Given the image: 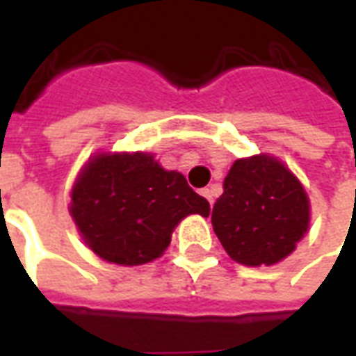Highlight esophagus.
I'll use <instances>...</instances> for the list:
<instances>
[{
    "mask_svg": "<svg viewBox=\"0 0 356 356\" xmlns=\"http://www.w3.org/2000/svg\"><path fill=\"white\" fill-rule=\"evenodd\" d=\"M202 196L209 202V206H213V202H216L213 200V196H216V193H213V186H211V188H204V191H202Z\"/></svg>",
    "mask_w": 356,
    "mask_h": 356,
    "instance_id": "34e87169",
    "label": "esophagus"
}]
</instances>
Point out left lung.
Here are the masks:
<instances>
[{
    "label": "left lung",
    "mask_w": 356,
    "mask_h": 356,
    "mask_svg": "<svg viewBox=\"0 0 356 356\" xmlns=\"http://www.w3.org/2000/svg\"><path fill=\"white\" fill-rule=\"evenodd\" d=\"M311 204L299 179L278 158L255 154L232 163L211 225L240 265L282 261L309 231Z\"/></svg>",
    "instance_id": "obj_1"
}]
</instances>
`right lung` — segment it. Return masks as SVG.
<instances>
[{
  "mask_svg": "<svg viewBox=\"0 0 356 356\" xmlns=\"http://www.w3.org/2000/svg\"><path fill=\"white\" fill-rule=\"evenodd\" d=\"M70 198V216L89 250L124 267L158 259L186 216H209V202L185 175L163 170L150 152L91 156Z\"/></svg>",
  "mask_w": 356,
  "mask_h": 356,
  "instance_id": "1",
  "label": "right lung"
}]
</instances>
